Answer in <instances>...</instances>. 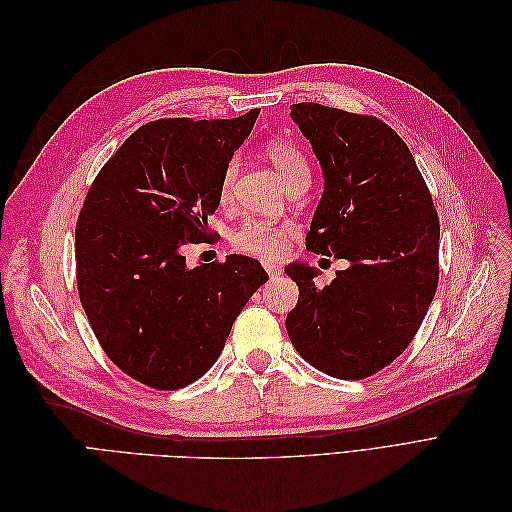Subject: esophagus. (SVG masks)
Wrapping results in <instances>:
<instances>
[{
	"label": "esophagus",
	"mask_w": 512,
	"mask_h": 512,
	"mask_svg": "<svg viewBox=\"0 0 512 512\" xmlns=\"http://www.w3.org/2000/svg\"><path fill=\"white\" fill-rule=\"evenodd\" d=\"M262 267H265V271H267L271 277H275V275H280V273H282V267H280V265H275V262H262Z\"/></svg>",
	"instance_id": "esophagus-1"
}]
</instances>
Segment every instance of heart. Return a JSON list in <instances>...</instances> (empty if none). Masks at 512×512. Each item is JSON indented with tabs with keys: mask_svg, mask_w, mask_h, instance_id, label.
Returning a JSON list of instances; mask_svg holds the SVG:
<instances>
[{
	"mask_svg": "<svg viewBox=\"0 0 512 512\" xmlns=\"http://www.w3.org/2000/svg\"><path fill=\"white\" fill-rule=\"evenodd\" d=\"M265 156L275 166L277 175L282 177L286 188L294 183H309V162L305 158V153L297 145H292L288 141H271L265 145ZM235 177H237V160H230L224 166L222 181H220L222 203H226L230 198ZM284 237H286L284 228H277L267 222H247L235 232L232 241H235V245L241 252L256 254L262 258H273L280 254Z\"/></svg>",
	"mask_w": 512,
	"mask_h": 512,
	"instance_id": "obj_1",
	"label": "heart"
}]
</instances>
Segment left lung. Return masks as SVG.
Instances as JSON below:
<instances>
[{
    "instance_id": "1",
    "label": "left lung",
    "mask_w": 512,
    "mask_h": 512,
    "mask_svg": "<svg viewBox=\"0 0 512 512\" xmlns=\"http://www.w3.org/2000/svg\"><path fill=\"white\" fill-rule=\"evenodd\" d=\"M290 117L324 177L305 247L348 269L318 288L316 267L286 265L299 286L286 331L324 374L367 378L408 348L433 301L438 213L410 149L384 121L316 102L292 104Z\"/></svg>"
}]
</instances>
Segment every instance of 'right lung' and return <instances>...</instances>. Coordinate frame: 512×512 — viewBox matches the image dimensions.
<instances>
[{
    "instance_id": "1",
    "label": "right lung",
    "mask_w": 512,
    "mask_h": 512,
    "mask_svg": "<svg viewBox=\"0 0 512 512\" xmlns=\"http://www.w3.org/2000/svg\"><path fill=\"white\" fill-rule=\"evenodd\" d=\"M258 108L235 119H158L138 128L91 183L76 222V282L100 346L160 391L205 376L245 303L269 280L260 262L185 265L207 239L224 166Z\"/></svg>"
}]
</instances>
